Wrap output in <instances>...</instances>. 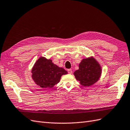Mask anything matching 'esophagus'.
Here are the masks:
<instances>
[{
    "instance_id": "esophagus-1",
    "label": "esophagus",
    "mask_w": 130,
    "mask_h": 130,
    "mask_svg": "<svg viewBox=\"0 0 130 130\" xmlns=\"http://www.w3.org/2000/svg\"><path fill=\"white\" fill-rule=\"evenodd\" d=\"M68 73L69 74H72V70L71 69H68Z\"/></svg>"
}]
</instances>
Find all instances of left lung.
I'll return each instance as SVG.
<instances>
[{
    "instance_id": "left-lung-1",
    "label": "left lung",
    "mask_w": 130,
    "mask_h": 130,
    "mask_svg": "<svg viewBox=\"0 0 130 130\" xmlns=\"http://www.w3.org/2000/svg\"><path fill=\"white\" fill-rule=\"evenodd\" d=\"M78 67L79 69L74 74L82 86H92L99 79L101 73V67L93 57L83 59Z\"/></svg>"
}]
</instances>
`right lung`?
Returning <instances> with one entry per match:
<instances>
[{
    "instance_id": "add662e5",
    "label": "right lung",
    "mask_w": 130,
    "mask_h": 130,
    "mask_svg": "<svg viewBox=\"0 0 130 130\" xmlns=\"http://www.w3.org/2000/svg\"><path fill=\"white\" fill-rule=\"evenodd\" d=\"M32 77L37 85L42 88H52L58 83L61 76L67 74L63 68L54 64L52 60L40 57L32 69Z\"/></svg>"
}]
</instances>
